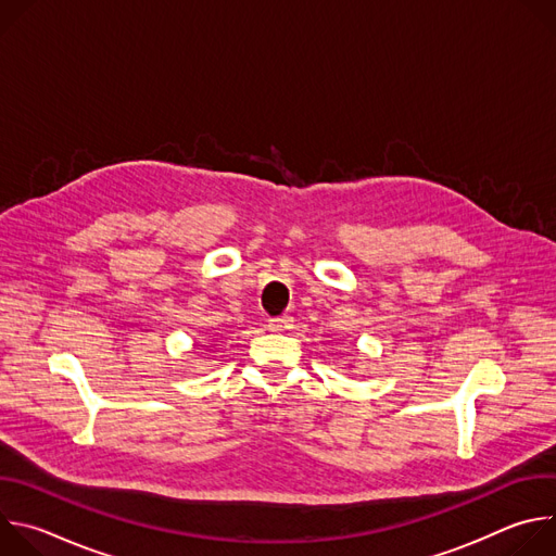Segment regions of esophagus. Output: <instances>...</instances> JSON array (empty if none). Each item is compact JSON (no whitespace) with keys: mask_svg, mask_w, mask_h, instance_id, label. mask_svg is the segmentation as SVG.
Listing matches in <instances>:
<instances>
[{"mask_svg":"<svg viewBox=\"0 0 556 556\" xmlns=\"http://www.w3.org/2000/svg\"><path fill=\"white\" fill-rule=\"evenodd\" d=\"M268 328L273 332H286L292 328V316H277V319L268 321Z\"/></svg>","mask_w":556,"mask_h":556,"instance_id":"obj_1","label":"esophagus"}]
</instances>
